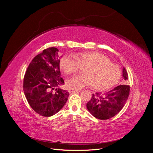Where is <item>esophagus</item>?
<instances>
[{
    "instance_id": "1",
    "label": "esophagus",
    "mask_w": 153,
    "mask_h": 153,
    "mask_svg": "<svg viewBox=\"0 0 153 153\" xmlns=\"http://www.w3.org/2000/svg\"><path fill=\"white\" fill-rule=\"evenodd\" d=\"M80 91L79 90H73V89H69L68 90V92H79Z\"/></svg>"
}]
</instances>
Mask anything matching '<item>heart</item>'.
Segmentation results:
<instances>
[{
  "instance_id": "obj_1",
  "label": "heart",
  "mask_w": 153,
  "mask_h": 153,
  "mask_svg": "<svg viewBox=\"0 0 153 153\" xmlns=\"http://www.w3.org/2000/svg\"><path fill=\"white\" fill-rule=\"evenodd\" d=\"M60 67L66 74L75 73L85 68V75H77L66 80L68 89L80 90L93 85L98 90H105L117 84L121 71L108 58L98 52H81L75 55L66 54L60 61Z\"/></svg>"
}]
</instances>
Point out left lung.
<instances>
[{"label":"left lung","instance_id":"obj_1","mask_svg":"<svg viewBox=\"0 0 153 153\" xmlns=\"http://www.w3.org/2000/svg\"><path fill=\"white\" fill-rule=\"evenodd\" d=\"M128 73L123 68V78L126 84ZM129 93V86L121 85L114 89L105 92L103 94L96 92L91 100L87 103V108L93 116L98 119L106 120L117 115L126 103Z\"/></svg>","mask_w":153,"mask_h":153}]
</instances>
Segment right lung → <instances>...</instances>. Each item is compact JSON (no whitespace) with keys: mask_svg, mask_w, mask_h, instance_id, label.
<instances>
[{"mask_svg":"<svg viewBox=\"0 0 153 153\" xmlns=\"http://www.w3.org/2000/svg\"><path fill=\"white\" fill-rule=\"evenodd\" d=\"M59 50H44L32 60L24 80V92L29 104L44 117L57 114L66 104L69 92L59 87L64 85L59 64Z\"/></svg>","mask_w":153,"mask_h":153,"instance_id":"1","label":"right lung"}]
</instances>
